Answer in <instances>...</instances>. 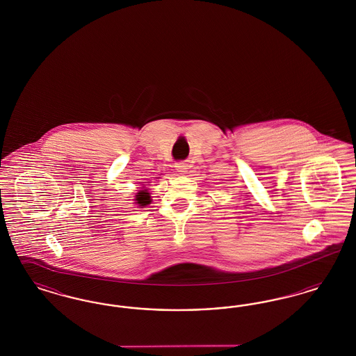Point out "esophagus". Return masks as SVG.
Segmentation results:
<instances>
[{"label": "esophagus", "instance_id": "esophagus-1", "mask_svg": "<svg viewBox=\"0 0 356 356\" xmlns=\"http://www.w3.org/2000/svg\"><path fill=\"white\" fill-rule=\"evenodd\" d=\"M175 168L177 170V172H181V173H186V170H188V165H186V163H184V161H179V163H176V164H175Z\"/></svg>", "mask_w": 356, "mask_h": 356}]
</instances>
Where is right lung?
<instances>
[{
  "mask_svg": "<svg viewBox=\"0 0 356 356\" xmlns=\"http://www.w3.org/2000/svg\"><path fill=\"white\" fill-rule=\"evenodd\" d=\"M136 200H137V204H140V205L144 207V205L151 203V196H149V193L147 192V189H144V191H141V192L137 193Z\"/></svg>",
  "mask_w": 356,
  "mask_h": 356,
  "instance_id": "1",
  "label": "right lung"
}]
</instances>
